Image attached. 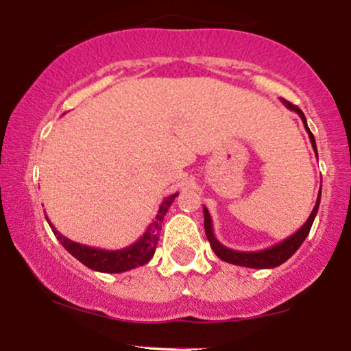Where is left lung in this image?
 I'll return each instance as SVG.
<instances>
[{
  "label": "left lung",
  "instance_id": "obj_1",
  "mask_svg": "<svg viewBox=\"0 0 351 351\" xmlns=\"http://www.w3.org/2000/svg\"><path fill=\"white\" fill-rule=\"evenodd\" d=\"M282 104H284V106L287 107L289 110H293L295 114H299L302 122H304L305 130H307V134H308V138H310V143H312L313 152L317 153L315 138H313L312 132H310L307 120H305L304 112H302L297 106H292L291 102H287V100H284V99H282ZM320 196H322V188H320V191H318L315 206H313L312 213H310V216H308V219L305 221V224L299 229V231L293 232L292 236H289L287 239H284L282 243L274 244V245H271V247L263 249V251L243 252V251H234V249H229L224 244H221L219 241L216 239L215 231H213V221H211V216H209V211L206 209V206L203 208L204 209V231H206V237H208L209 244H211L213 251H215L216 256L219 257L221 261H224V263L241 265V267H251V269H272V267H277V265L284 264L285 261L291 259L293 254H295L297 249H299L302 243L305 241V237L308 236L310 228H312L313 219H315V216H317L318 206H320Z\"/></svg>",
  "mask_w": 351,
  "mask_h": 351
}]
</instances>
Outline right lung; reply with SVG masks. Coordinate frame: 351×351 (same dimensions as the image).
<instances>
[{
	"label": "right lung",
	"mask_w": 351,
	"mask_h": 351,
	"mask_svg": "<svg viewBox=\"0 0 351 351\" xmlns=\"http://www.w3.org/2000/svg\"><path fill=\"white\" fill-rule=\"evenodd\" d=\"M178 196V193L168 196V198L163 199V203L160 204L158 213H156L155 219L150 226L147 228V231L143 232V236L140 237L138 241H135L134 244L127 245L123 249H117V251H107V249H99L92 247V245L79 244L74 243V241L67 239L66 236H62L60 232L52 226L49 217L46 216L47 223L54 232V236L58 237L60 244L66 247L67 252H71L79 263L87 265L88 269L97 272H107V274H119L130 271V269L140 267V265H145L148 261L152 259L153 254H155L156 245H158V237L160 231H162V223L163 217L168 213V208L171 206L173 199Z\"/></svg>",
	"instance_id": "obj_1"
}]
</instances>
